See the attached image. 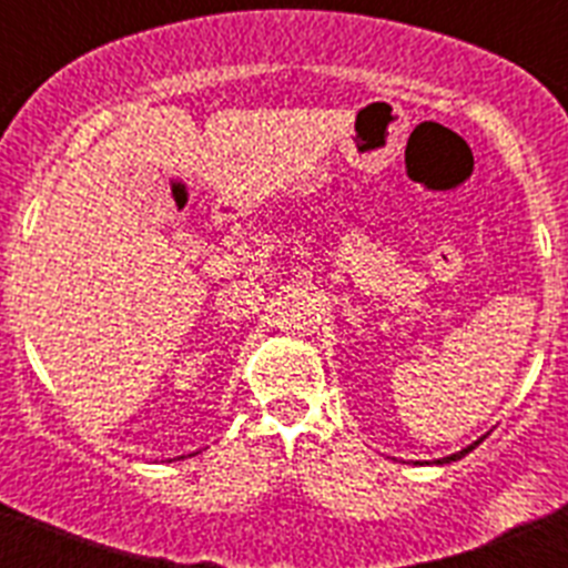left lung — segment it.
I'll return each mask as SVG.
<instances>
[{"label": "left lung", "instance_id": "left-lung-1", "mask_svg": "<svg viewBox=\"0 0 568 568\" xmlns=\"http://www.w3.org/2000/svg\"><path fill=\"white\" fill-rule=\"evenodd\" d=\"M480 440H484V438H480ZM480 440H475V444H471V446H466V449H460V453L449 455V458H440V460H438V464H453V460H460V458H464V455H469V453H471V449H475V446H478V444H480Z\"/></svg>", "mask_w": 568, "mask_h": 568}]
</instances>
